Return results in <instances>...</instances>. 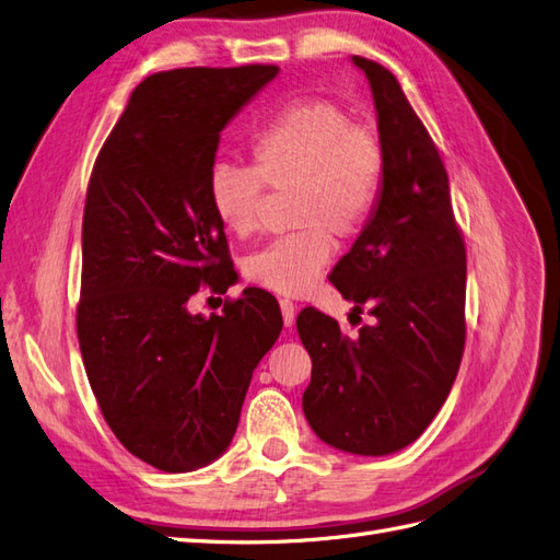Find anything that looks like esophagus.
Returning a JSON list of instances; mask_svg holds the SVG:
<instances>
[{"label":"esophagus","mask_w":560,"mask_h":560,"mask_svg":"<svg viewBox=\"0 0 560 560\" xmlns=\"http://www.w3.org/2000/svg\"><path fill=\"white\" fill-rule=\"evenodd\" d=\"M280 311H282L284 326H292L294 319H296V305L289 299H280Z\"/></svg>","instance_id":"esophagus-1"}]
</instances>
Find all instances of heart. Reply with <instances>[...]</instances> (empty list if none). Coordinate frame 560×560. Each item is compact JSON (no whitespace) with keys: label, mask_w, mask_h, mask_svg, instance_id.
I'll return each instance as SVG.
<instances>
[{"label":"heart","mask_w":560,"mask_h":560,"mask_svg":"<svg viewBox=\"0 0 560 560\" xmlns=\"http://www.w3.org/2000/svg\"><path fill=\"white\" fill-rule=\"evenodd\" d=\"M253 168L220 162L208 173V201L234 236L259 224L264 185L294 189L292 222L301 226L249 255L245 278L276 294L311 292L334 257V234L357 236L371 222L384 183V150L371 129L329 102H299L249 141Z\"/></svg>","instance_id":"b5f03b06"}]
</instances>
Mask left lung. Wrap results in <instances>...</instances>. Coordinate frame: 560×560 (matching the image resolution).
<instances>
[{"label": "left lung", "instance_id": "obj_1", "mask_svg": "<svg viewBox=\"0 0 560 560\" xmlns=\"http://www.w3.org/2000/svg\"><path fill=\"white\" fill-rule=\"evenodd\" d=\"M371 83L384 183L371 222L331 282L369 307L359 336L305 307L296 319L313 359L307 423L326 445L359 456L408 447L427 431L456 380L466 345V243L454 220L440 152L396 75L354 55Z\"/></svg>", "mask_w": 560, "mask_h": 560}]
</instances>
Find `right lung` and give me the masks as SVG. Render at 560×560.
<instances>
[{
	"instance_id": "1",
	"label": "right lung",
	"mask_w": 560,
	"mask_h": 560,
	"mask_svg": "<svg viewBox=\"0 0 560 560\" xmlns=\"http://www.w3.org/2000/svg\"><path fill=\"white\" fill-rule=\"evenodd\" d=\"M273 65L173 69L131 92L94 162L75 311L92 394L125 450L164 472L215 460L249 380L282 331L257 287L222 315H191L201 284L229 287L224 226L208 201L220 131L278 75Z\"/></svg>"
}]
</instances>
